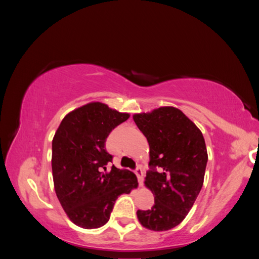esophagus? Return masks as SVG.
Here are the masks:
<instances>
[{"mask_svg":"<svg viewBox=\"0 0 259 259\" xmlns=\"http://www.w3.org/2000/svg\"><path fill=\"white\" fill-rule=\"evenodd\" d=\"M135 174L137 175V178H138V183H139V186L143 187L144 185V171H143V168L140 165H138L135 169Z\"/></svg>","mask_w":259,"mask_h":259,"instance_id":"34e87169","label":"esophagus"}]
</instances>
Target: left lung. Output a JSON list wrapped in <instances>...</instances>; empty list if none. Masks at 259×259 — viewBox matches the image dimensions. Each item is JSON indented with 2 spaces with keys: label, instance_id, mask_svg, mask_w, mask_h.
Returning a JSON list of instances; mask_svg holds the SVG:
<instances>
[{
  "label": "left lung",
  "instance_id": "obj_1",
  "mask_svg": "<svg viewBox=\"0 0 259 259\" xmlns=\"http://www.w3.org/2000/svg\"><path fill=\"white\" fill-rule=\"evenodd\" d=\"M150 147L145 185L154 195L151 209L137 210L147 229L165 231L182 223L197 200L207 163L205 140L190 119L174 107L133 115Z\"/></svg>",
  "mask_w": 259,
  "mask_h": 259
}]
</instances>
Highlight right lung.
Segmentation results:
<instances>
[{"instance_id":"1","label":"right lung","mask_w":259,"mask_h":259,"mask_svg":"<svg viewBox=\"0 0 259 259\" xmlns=\"http://www.w3.org/2000/svg\"><path fill=\"white\" fill-rule=\"evenodd\" d=\"M121 113L101 103H90L68 113L52 143L54 187L70 221L84 229L108 223L119 195L138 186L127 169H107L113 156L106 140L117 125L126 121Z\"/></svg>"}]
</instances>
